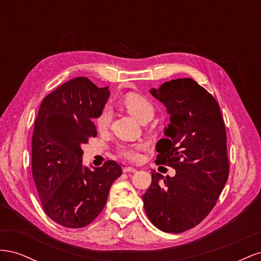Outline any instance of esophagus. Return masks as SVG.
<instances>
[{"mask_svg":"<svg viewBox=\"0 0 261 261\" xmlns=\"http://www.w3.org/2000/svg\"><path fill=\"white\" fill-rule=\"evenodd\" d=\"M136 171L137 170L135 168H133V167H125V168H123V172L124 173H128V172L134 173V172H136Z\"/></svg>","mask_w":261,"mask_h":261,"instance_id":"obj_1","label":"esophagus"}]
</instances>
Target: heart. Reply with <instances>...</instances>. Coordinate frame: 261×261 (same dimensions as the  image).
I'll list each match as a JSON object with an SVG mask.
<instances>
[{
  "label": "heart",
  "instance_id": "heart-1",
  "mask_svg": "<svg viewBox=\"0 0 261 261\" xmlns=\"http://www.w3.org/2000/svg\"><path fill=\"white\" fill-rule=\"evenodd\" d=\"M123 106L126 110L135 116L141 123H146L152 118L154 114V108L151 102L141 94L129 92L125 94L123 98ZM112 120V110L110 107H105L99 113L96 124L100 130H106ZM143 149V145L140 144H126L117 147V153L123 159L128 161H137L140 158V151Z\"/></svg>",
  "mask_w": 261,
  "mask_h": 261
}]
</instances>
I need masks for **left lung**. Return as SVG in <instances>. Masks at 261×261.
I'll use <instances>...</instances> for the list:
<instances>
[{
    "label": "left lung",
    "mask_w": 261,
    "mask_h": 261,
    "mask_svg": "<svg viewBox=\"0 0 261 261\" xmlns=\"http://www.w3.org/2000/svg\"><path fill=\"white\" fill-rule=\"evenodd\" d=\"M167 107L170 124L156 143V164L175 176L152 173L143 195L151 223L163 232L193 228L216 206L228 177L225 124L216 99L192 78H178L150 90Z\"/></svg>",
    "instance_id": "1"
}]
</instances>
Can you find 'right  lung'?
Returning a JSON list of instances; mask_svg holds the SVG:
<instances>
[{"instance_id":"1","label":"right lung","mask_w":261,"mask_h":261,"mask_svg":"<svg viewBox=\"0 0 261 261\" xmlns=\"http://www.w3.org/2000/svg\"><path fill=\"white\" fill-rule=\"evenodd\" d=\"M110 96L88 78L76 77L46 96L33 135L31 165L45 215L58 224L80 228L105 208L122 168L109 160L93 171L83 165L82 146L97 136L98 117Z\"/></svg>"}]
</instances>
